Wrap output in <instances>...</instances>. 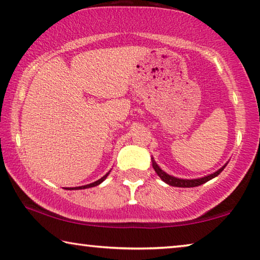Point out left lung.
I'll use <instances>...</instances> for the list:
<instances>
[{
  "instance_id": "1",
  "label": "left lung",
  "mask_w": 260,
  "mask_h": 260,
  "mask_svg": "<svg viewBox=\"0 0 260 260\" xmlns=\"http://www.w3.org/2000/svg\"><path fill=\"white\" fill-rule=\"evenodd\" d=\"M152 166H153V169L155 171V173L159 175V178H160L164 182H166L167 185L174 186V187H183V188H185V187H188V188H189V187H197V186L202 185V183H205L207 181L211 180V179H213V178L217 177V175L221 173L223 170H224V167L226 166V164L223 167H221V169H219L218 171L215 172V173H213V174H209V175H207V177L199 178V179H191V180H188V179H179V178L172 177V175L167 174L166 172H164L160 169V167L157 165V162L154 161L153 158H152Z\"/></svg>"
}]
</instances>
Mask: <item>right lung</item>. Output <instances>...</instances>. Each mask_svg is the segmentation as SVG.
Here are the masks:
<instances>
[{
	"mask_svg": "<svg viewBox=\"0 0 260 260\" xmlns=\"http://www.w3.org/2000/svg\"><path fill=\"white\" fill-rule=\"evenodd\" d=\"M109 173H110V171L108 172V173H107L106 175H103V177H102L101 179H99L98 181H95V182H93V183H89V185L80 186V187H72V188H65V189H85V188H90V187H95V186L100 185V183H101L102 181H105V180H106V178L108 177V174H109Z\"/></svg>",
	"mask_w": 260,
	"mask_h": 260,
	"instance_id": "right-lung-1",
	"label": "right lung"
}]
</instances>
